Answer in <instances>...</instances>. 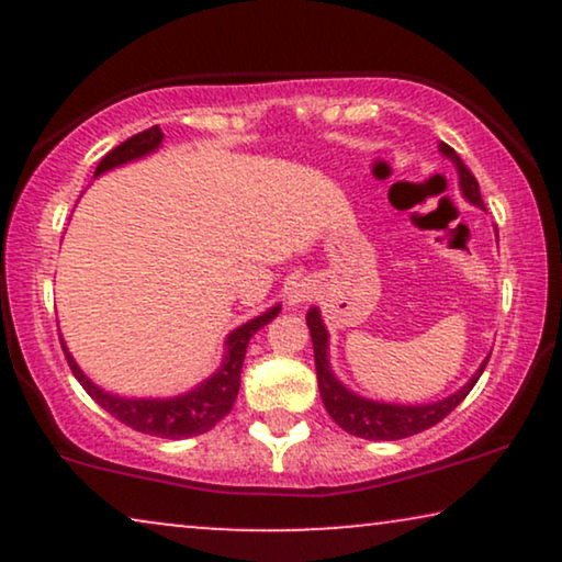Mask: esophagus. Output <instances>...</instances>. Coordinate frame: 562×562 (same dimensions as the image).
<instances>
[{"label":"esophagus","instance_id":"1","mask_svg":"<svg viewBox=\"0 0 562 562\" xmlns=\"http://www.w3.org/2000/svg\"><path fill=\"white\" fill-rule=\"evenodd\" d=\"M312 294H314V286L310 283V279H294V281H289V286H286V304L299 306V304L310 302Z\"/></svg>","mask_w":562,"mask_h":562}]
</instances>
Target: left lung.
Wrapping results in <instances>:
<instances>
[{
	"mask_svg": "<svg viewBox=\"0 0 562 562\" xmlns=\"http://www.w3.org/2000/svg\"><path fill=\"white\" fill-rule=\"evenodd\" d=\"M437 150H440L442 156L456 166L458 187L465 202L479 206V210H486L481 199L479 181H475V176L468 171L458 153L445 143L437 145ZM306 327H310V335H312L314 366H317L319 396L322 402H325V409L329 412V417L345 429V432L363 437V440H404V437L425 432V429L448 417V414L456 409L468 394H471V389L475 386V381L481 379L483 368L488 363V356H486L483 358V363L479 366V371H475L471 379L456 391V394L445 396L440 402H432V404L375 402V398L360 396L356 391H350L335 375L333 366H329V333L325 327V319H322L319 306H312V310L306 312Z\"/></svg>",
	"mask_w": 562,
	"mask_h": 562,
	"instance_id": "1",
	"label": "left lung"
}]
</instances>
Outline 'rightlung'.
Returning <instances> with one entry per match:
<instances>
[{"label":"right lung","instance_id":"add662e5","mask_svg":"<svg viewBox=\"0 0 562 562\" xmlns=\"http://www.w3.org/2000/svg\"><path fill=\"white\" fill-rule=\"evenodd\" d=\"M160 143H164V133H160L158 125L127 137L125 143L117 145V148L110 150L102 160H99L94 179H99V176L106 171H112V168L127 166L133 164V160L150 156V153H156L160 148ZM279 312H281V304H273L271 310L260 312L258 317H252L248 322H243L240 327H235L233 333L225 337V356H222V363L217 371H214L210 379H204L202 383H196L194 389L183 391L179 396L137 398V396H120V394H112V391H104L81 371L71 352H68L64 340H60V345H64L66 360L68 366H71L76 381L81 383L83 391H87V394L94 398L102 409L110 412L112 417H117L122 425L133 427L137 432H145V435L166 437V440H183V437H196V435L210 432L222 417H227L237 398V391H240V371H243L245 350H248L250 337L256 335L260 327H266L273 317H279Z\"/></svg>","mask_w":562,"mask_h":562}]
</instances>
